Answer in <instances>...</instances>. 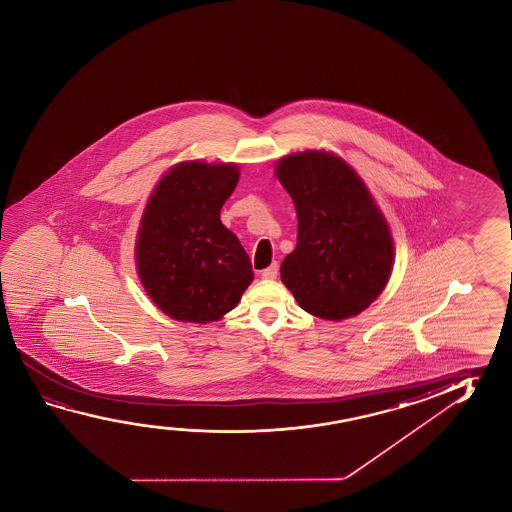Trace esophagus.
Returning a JSON list of instances; mask_svg holds the SVG:
<instances>
[{
    "label": "esophagus",
    "instance_id": "obj_1",
    "mask_svg": "<svg viewBox=\"0 0 512 512\" xmlns=\"http://www.w3.org/2000/svg\"><path fill=\"white\" fill-rule=\"evenodd\" d=\"M260 275H262V278H266V280H275L278 275L277 264H273V266H269V268L264 269Z\"/></svg>",
    "mask_w": 512,
    "mask_h": 512
}]
</instances>
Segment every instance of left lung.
<instances>
[{
  "label": "left lung",
  "instance_id": "left-lung-1",
  "mask_svg": "<svg viewBox=\"0 0 512 512\" xmlns=\"http://www.w3.org/2000/svg\"><path fill=\"white\" fill-rule=\"evenodd\" d=\"M275 173L298 216V243L280 266L282 282L312 316H357L391 277L393 237L386 218L361 176L334 153L287 155Z\"/></svg>",
  "mask_w": 512,
  "mask_h": 512
}]
</instances>
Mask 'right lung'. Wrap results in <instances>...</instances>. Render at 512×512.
Wrapping results in <instances>:
<instances>
[{
    "mask_svg": "<svg viewBox=\"0 0 512 512\" xmlns=\"http://www.w3.org/2000/svg\"><path fill=\"white\" fill-rule=\"evenodd\" d=\"M239 182L237 164L182 162L146 203L135 243L146 293L169 318H223L252 284V262L219 210Z\"/></svg>",
    "mask_w": 512,
    "mask_h": 512,
    "instance_id": "right-lung-1",
    "label": "right lung"
}]
</instances>
